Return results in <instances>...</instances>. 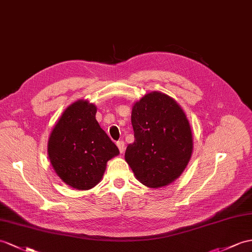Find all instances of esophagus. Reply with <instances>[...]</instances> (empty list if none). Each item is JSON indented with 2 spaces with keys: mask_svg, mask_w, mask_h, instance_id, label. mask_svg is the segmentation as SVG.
<instances>
[{
  "mask_svg": "<svg viewBox=\"0 0 252 252\" xmlns=\"http://www.w3.org/2000/svg\"><path fill=\"white\" fill-rule=\"evenodd\" d=\"M116 145H118L121 153L124 152V149H125V142H124V141H119V142L116 143Z\"/></svg>",
  "mask_w": 252,
  "mask_h": 252,
  "instance_id": "34e87169",
  "label": "esophagus"
}]
</instances>
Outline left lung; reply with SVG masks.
Here are the masks:
<instances>
[{
	"label": "left lung",
	"instance_id": "8db88e82",
	"mask_svg": "<svg viewBox=\"0 0 252 252\" xmlns=\"http://www.w3.org/2000/svg\"><path fill=\"white\" fill-rule=\"evenodd\" d=\"M134 141L125 160L136 179L150 188L170 185L191 158V127L182 107L161 92H151L132 106Z\"/></svg>",
	"mask_w": 252,
	"mask_h": 252
}]
</instances>
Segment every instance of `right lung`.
I'll return each mask as SVG.
<instances>
[{
	"label": "right lung",
	"instance_id": "right-lung-1",
	"mask_svg": "<svg viewBox=\"0 0 252 252\" xmlns=\"http://www.w3.org/2000/svg\"><path fill=\"white\" fill-rule=\"evenodd\" d=\"M97 108L87 99L67 107L48 140V156L66 185L89 190L102 179L110 159L120 151L96 121Z\"/></svg>",
	"mask_w": 252,
	"mask_h": 252
}]
</instances>
